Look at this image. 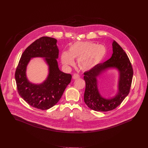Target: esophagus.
<instances>
[{
    "label": "esophagus",
    "mask_w": 148,
    "mask_h": 148,
    "mask_svg": "<svg viewBox=\"0 0 148 148\" xmlns=\"http://www.w3.org/2000/svg\"><path fill=\"white\" fill-rule=\"evenodd\" d=\"M80 78V75L78 74H74L73 75V78L74 79H78Z\"/></svg>",
    "instance_id": "esophagus-1"
}]
</instances>
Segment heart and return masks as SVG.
<instances>
[{
  "label": "heart",
  "instance_id": "1",
  "mask_svg": "<svg viewBox=\"0 0 148 148\" xmlns=\"http://www.w3.org/2000/svg\"><path fill=\"white\" fill-rule=\"evenodd\" d=\"M107 49L102 45L90 42H76L70 46L69 51L61 54L62 63L66 66L74 64L73 59H78L79 68L87 71L93 69L103 60Z\"/></svg>",
  "mask_w": 148,
  "mask_h": 148
}]
</instances>
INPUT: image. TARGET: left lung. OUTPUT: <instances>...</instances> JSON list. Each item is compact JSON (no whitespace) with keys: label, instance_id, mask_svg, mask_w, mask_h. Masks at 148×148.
Here are the masks:
<instances>
[{"label":"left lung","instance_id":"1","mask_svg":"<svg viewBox=\"0 0 148 148\" xmlns=\"http://www.w3.org/2000/svg\"><path fill=\"white\" fill-rule=\"evenodd\" d=\"M112 47L113 53L110 59L84 73L86 82L84 102L89 108L96 111L113 110L121 103L130 92L134 73L130 61L126 52L114 40ZM110 67H116L119 70V92L115 97L107 100L103 98L98 92L96 77Z\"/></svg>","mask_w":148,"mask_h":148}]
</instances>
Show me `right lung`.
Returning <instances> with one entry per match:
<instances>
[{"label": "right lung", "instance_id": "add662e5", "mask_svg": "<svg viewBox=\"0 0 148 148\" xmlns=\"http://www.w3.org/2000/svg\"><path fill=\"white\" fill-rule=\"evenodd\" d=\"M56 42L55 38L46 36L36 40L23 52L15 72L19 96L31 106L42 110H48L59 102L71 79V74L62 72L58 68ZM36 57H46L49 66L48 77L41 85L29 83L25 75L28 62Z\"/></svg>", "mask_w": 148, "mask_h": 148}]
</instances>
